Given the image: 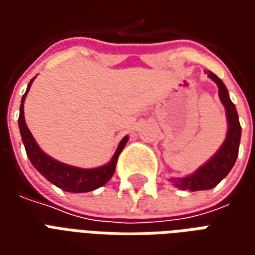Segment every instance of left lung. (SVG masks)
Wrapping results in <instances>:
<instances>
[{"label":"left lung","instance_id":"left-lung-1","mask_svg":"<svg viewBox=\"0 0 255 255\" xmlns=\"http://www.w3.org/2000/svg\"><path fill=\"white\" fill-rule=\"evenodd\" d=\"M208 76L219 87L220 101L223 102L227 113V122H228V131L227 138L221 147L217 150V153L202 166H199L192 175L186 177H172L171 182L176 187L182 190H190V191H199V190H210L216 187L223 179H224L232 166L235 165V161L239 153V143H241L242 127L238 117V112L231 101L228 90L225 84L221 82V79L217 78L213 72L208 71Z\"/></svg>","mask_w":255,"mask_h":255}]
</instances>
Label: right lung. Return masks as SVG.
Masks as SVG:
<instances>
[{
    "label": "right lung",
    "mask_w": 255,
    "mask_h": 255,
    "mask_svg": "<svg viewBox=\"0 0 255 255\" xmlns=\"http://www.w3.org/2000/svg\"><path fill=\"white\" fill-rule=\"evenodd\" d=\"M34 79H31L28 87H27V91L21 98L19 115L20 135H21V140H23V144L25 147V153L28 155L31 164L34 165V168L41 173L42 176H45L49 182L67 192H89L94 191L95 188L102 187L113 176L115 169H116L117 158H119L122 150L124 149V146L127 143L128 136H124L120 140V143L117 146V150L115 151L112 160L106 165L98 166V168L83 169V168H78V166L63 164V162L52 158L50 155L43 153L41 147L38 146L24 120V100L27 97L28 90H30L31 84L34 82Z\"/></svg>",
    "instance_id": "1"
}]
</instances>
